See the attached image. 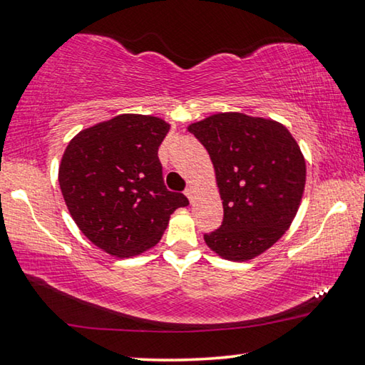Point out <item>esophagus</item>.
I'll use <instances>...</instances> for the list:
<instances>
[{"instance_id": "esophagus-1", "label": "esophagus", "mask_w": 365, "mask_h": 365, "mask_svg": "<svg viewBox=\"0 0 365 365\" xmlns=\"http://www.w3.org/2000/svg\"><path fill=\"white\" fill-rule=\"evenodd\" d=\"M184 194H186V197H187L190 202H192L194 197H195V190H194V187H187L186 192H184Z\"/></svg>"}]
</instances>
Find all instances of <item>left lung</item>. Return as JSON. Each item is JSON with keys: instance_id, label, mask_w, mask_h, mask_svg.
Listing matches in <instances>:
<instances>
[{"instance_id": "1", "label": "left lung", "mask_w": 365, "mask_h": 365, "mask_svg": "<svg viewBox=\"0 0 365 365\" xmlns=\"http://www.w3.org/2000/svg\"><path fill=\"white\" fill-rule=\"evenodd\" d=\"M209 151L223 222L204 235L223 259L250 261L282 238L299 212L307 165L299 143L277 120L218 112L187 127Z\"/></svg>"}]
</instances>
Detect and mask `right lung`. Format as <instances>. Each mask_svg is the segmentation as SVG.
<instances>
[{
  "instance_id": "right-lung-1",
  "label": "right lung",
  "mask_w": 365,
  "mask_h": 365,
  "mask_svg": "<svg viewBox=\"0 0 365 365\" xmlns=\"http://www.w3.org/2000/svg\"><path fill=\"white\" fill-rule=\"evenodd\" d=\"M170 127L155 115L120 114L76 133L61 156L58 182L70 215L110 256L153 248L173 212L189 204L163 182L158 147Z\"/></svg>"
}]
</instances>
